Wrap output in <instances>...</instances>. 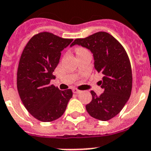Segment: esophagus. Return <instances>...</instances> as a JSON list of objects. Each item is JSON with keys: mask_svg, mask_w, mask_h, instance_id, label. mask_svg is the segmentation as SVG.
I'll use <instances>...</instances> for the list:
<instances>
[{"mask_svg": "<svg viewBox=\"0 0 151 151\" xmlns=\"http://www.w3.org/2000/svg\"><path fill=\"white\" fill-rule=\"evenodd\" d=\"M73 93H76V94H79V93H80L82 91L78 90V89H73Z\"/></svg>", "mask_w": 151, "mask_h": 151, "instance_id": "esophagus-1", "label": "esophagus"}]
</instances>
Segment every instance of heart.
<instances>
[{"label": "heart", "mask_w": 151, "mask_h": 151, "mask_svg": "<svg viewBox=\"0 0 151 151\" xmlns=\"http://www.w3.org/2000/svg\"><path fill=\"white\" fill-rule=\"evenodd\" d=\"M85 49L83 48H77L76 50V54H78V53H79V52H83V51H84Z\"/></svg>", "instance_id": "1"}]
</instances>
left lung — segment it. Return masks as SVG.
<instances>
[{
  "instance_id": "1",
  "label": "left lung",
  "mask_w": 151,
  "mask_h": 151,
  "mask_svg": "<svg viewBox=\"0 0 151 151\" xmlns=\"http://www.w3.org/2000/svg\"><path fill=\"white\" fill-rule=\"evenodd\" d=\"M75 45L93 53L96 70L103 75L99 81L103 93L97 96L91 91L93 99L86 109L92 117L109 120L121 111L131 94L133 78L129 57L117 40L105 32L77 38L71 47Z\"/></svg>"
}]
</instances>
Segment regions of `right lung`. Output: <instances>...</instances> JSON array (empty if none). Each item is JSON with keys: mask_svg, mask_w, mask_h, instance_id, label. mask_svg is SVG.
Listing matches in <instances>:
<instances>
[{"mask_svg": "<svg viewBox=\"0 0 151 151\" xmlns=\"http://www.w3.org/2000/svg\"><path fill=\"white\" fill-rule=\"evenodd\" d=\"M73 41L42 32L29 40L22 52L17 73V91L27 110L40 121L61 117L73 97L71 89L61 91L50 85L55 78L53 72L61 52Z\"/></svg>", "mask_w": 151, "mask_h": 151, "instance_id": "right-lung-1", "label": "right lung"}]
</instances>
